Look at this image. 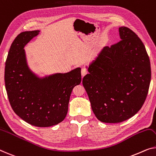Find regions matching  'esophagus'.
<instances>
[{
	"mask_svg": "<svg viewBox=\"0 0 156 156\" xmlns=\"http://www.w3.org/2000/svg\"><path fill=\"white\" fill-rule=\"evenodd\" d=\"M87 69L86 68H82V69H81V74H82V76H85L86 74L87 73Z\"/></svg>",
	"mask_w": 156,
	"mask_h": 156,
	"instance_id": "34e87169",
	"label": "esophagus"
}]
</instances>
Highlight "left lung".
Masks as SVG:
<instances>
[{
	"mask_svg": "<svg viewBox=\"0 0 156 156\" xmlns=\"http://www.w3.org/2000/svg\"><path fill=\"white\" fill-rule=\"evenodd\" d=\"M120 40L106 46L88 68L83 85L92 109L103 122L118 123L136 114L147 97L151 77L145 46L129 28H119Z\"/></svg>",
	"mask_w": 156,
	"mask_h": 156,
	"instance_id": "obj_1",
	"label": "left lung"
}]
</instances>
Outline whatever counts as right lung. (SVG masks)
<instances>
[{
	"label": "right lung",
	"instance_id": "obj_1",
	"mask_svg": "<svg viewBox=\"0 0 156 156\" xmlns=\"http://www.w3.org/2000/svg\"><path fill=\"white\" fill-rule=\"evenodd\" d=\"M39 31L22 32L10 46L5 67V84L12 108L24 121L50 127L63 121L73 88L81 82V69L38 78L28 69L24 47Z\"/></svg>",
	"mask_w": 156,
	"mask_h": 156
}]
</instances>
